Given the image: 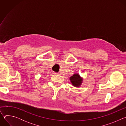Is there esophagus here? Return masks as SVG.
Segmentation results:
<instances>
[{
  "label": "esophagus",
  "mask_w": 126,
  "mask_h": 126,
  "mask_svg": "<svg viewBox=\"0 0 126 126\" xmlns=\"http://www.w3.org/2000/svg\"><path fill=\"white\" fill-rule=\"evenodd\" d=\"M53 74H54V75H58V73H56V72H53Z\"/></svg>",
  "instance_id": "obj_1"
}]
</instances>
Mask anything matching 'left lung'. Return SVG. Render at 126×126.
<instances>
[{"label": "left lung", "instance_id": "obj_1", "mask_svg": "<svg viewBox=\"0 0 126 126\" xmlns=\"http://www.w3.org/2000/svg\"><path fill=\"white\" fill-rule=\"evenodd\" d=\"M70 80L73 86L79 87L82 83L83 78H82L78 73H76L70 77Z\"/></svg>", "mask_w": 126, "mask_h": 126}]
</instances>
